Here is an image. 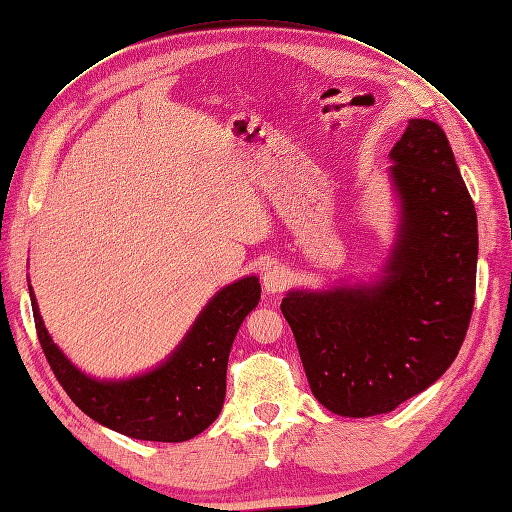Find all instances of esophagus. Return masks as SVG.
I'll return each mask as SVG.
<instances>
[{"label":"esophagus","mask_w":512,"mask_h":512,"mask_svg":"<svg viewBox=\"0 0 512 512\" xmlns=\"http://www.w3.org/2000/svg\"><path fill=\"white\" fill-rule=\"evenodd\" d=\"M290 284V273L282 267H271L262 275V286H265L267 294H277L286 290V286Z\"/></svg>","instance_id":"1"}]
</instances>
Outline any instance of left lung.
Wrapping results in <instances>:
<instances>
[{"label":"left lung","mask_w":512,"mask_h":512,"mask_svg":"<svg viewBox=\"0 0 512 512\" xmlns=\"http://www.w3.org/2000/svg\"><path fill=\"white\" fill-rule=\"evenodd\" d=\"M401 226L378 284L288 292L282 314L309 389L339 416H376L423 393L466 339L478 228L444 130L410 119L391 151Z\"/></svg>","instance_id":"obj_1"}]
</instances>
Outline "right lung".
Masks as SVG:
<instances>
[{"label": "right lung", "instance_id": "1", "mask_svg": "<svg viewBox=\"0 0 512 512\" xmlns=\"http://www.w3.org/2000/svg\"><path fill=\"white\" fill-rule=\"evenodd\" d=\"M34 322L55 378L89 418L123 436L185 442L218 418L226 395V367L235 335L260 299L256 277L226 286L209 301L181 346L145 376L104 382L76 369L46 333L32 288Z\"/></svg>", "mask_w": 512, "mask_h": 512}]
</instances>
